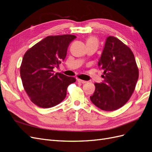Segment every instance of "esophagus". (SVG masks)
<instances>
[{
    "label": "esophagus",
    "mask_w": 152,
    "mask_h": 152,
    "mask_svg": "<svg viewBox=\"0 0 152 152\" xmlns=\"http://www.w3.org/2000/svg\"><path fill=\"white\" fill-rule=\"evenodd\" d=\"M77 81L79 82V83H81V84H84V83H86V82H87V81L81 80V79H77Z\"/></svg>",
    "instance_id": "esophagus-1"
}]
</instances>
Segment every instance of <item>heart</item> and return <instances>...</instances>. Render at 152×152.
<instances>
[{
  "label": "heart",
  "mask_w": 152,
  "mask_h": 152,
  "mask_svg": "<svg viewBox=\"0 0 152 152\" xmlns=\"http://www.w3.org/2000/svg\"><path fill=\"white\" fill-rule=\"evenodd\" d=\"M87 44H96L98 45V40L94 37H91L87 39L86 45Z\"/></svg>",
  "instance_id": "heart-1"
}]
</instances>
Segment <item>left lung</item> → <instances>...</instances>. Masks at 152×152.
<instances>
[{"label": "left lung", "instance_id": "obj_1", "mask_svg": "<svg viewBox=\"0 0 152 152\" xmlns=\"http://www.w3.org/2000/svg\"><path fill=\"white\" fill-rule=\"evenodd\" d=\"M98 66L103 70L104 82L94 84L91 101L101 110L114 111L128 102L135 89L139 70L134 54L121 40L109 36Z\"/></svg>", "mask_w": 152, "mask_h": 152}]
</instances>
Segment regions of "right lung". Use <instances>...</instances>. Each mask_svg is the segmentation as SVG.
<instances>
[{
    "instance_id": "obj_1",
    "label": "right lung",
    "mask_w": 152,
    "mask_h": 152,
    "mask_svg": "<svg viewBox=\"0 0 152 152\" xmlns=\"http://www.w3.org/2000/svg\"><path fill=\"white\" fill-rule=\"evenodd\" d=\"M73 35L48 36L24 54L20 66L23 86L32 103L39 107H54L65 98L66 89L76 81L74 77L54 73L65 59Z\"/></svg>"
}]
</instances>
